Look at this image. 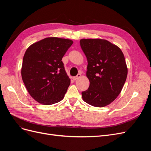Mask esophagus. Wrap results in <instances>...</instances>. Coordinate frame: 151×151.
I'll return each instance as SVG.
<instances>
[{"label": "esophagus", "instance_id": "obj_1", "mask_svg": "<svg viewBox=\"0 0 151 151\" xmlns=\"http://www.w3.org/2000/svg\"><path fill=\"white\" fill-rule=\"evenodd\" d=\"M81 76V73H79V74H77L76 76L73 77V79H74V81H76V80H77V79H78L79 78H80Z\"/></svg>", "mask_w": 151, "mask_h": 151}]
</instances>
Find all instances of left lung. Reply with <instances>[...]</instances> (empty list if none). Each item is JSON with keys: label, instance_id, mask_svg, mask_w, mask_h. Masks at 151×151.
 Segmentation results:
<instances>
[{"label": "left lung", "instance_id": "1", "mask_svg": "<svg viewBox=\"0 0 151 151\" xmlns=\"http://www.w3.org/2000/svg\"><path fill=\"white\" fill-rule=\"evenodd\" d=\"M81 47L88 60L89 87L82 92L84 101L104 107L115 100L124 85L128 69L120 48L106 40L82 39Z\"/></svg>", "mask_w": 151, "mask_h": 151}]
</instances>
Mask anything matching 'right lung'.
Segmentation results:
<instances>
[{"mask_svg": "<svg viewBox=\"0 0 151 151\" xmlns=\"http://www.w3.org/2000/svg\"><path fill=\"white\" fill-rule=\"evenodd\" d=\"M73 42L49 37L32 44L22 60L21 76L31 96L39 103L50 105L64 98L70 84L62 59Z\"/></svg>", "mask_w": 151, "mask_h": 151, "instance_id": "1", "label": "right lung"}]
</instances>
